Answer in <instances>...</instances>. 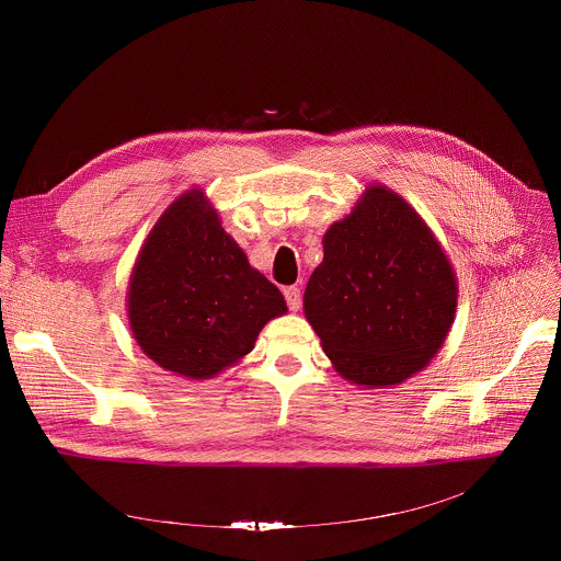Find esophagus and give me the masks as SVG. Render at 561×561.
Here are the masks:
<instances>
[{"instance_id": "1", "label": "esophagus", "mask_w": 561, "mask_h": 561, "mask_svg": "<svg viewBox=\"0 0 561 561\" xmlns=\"http://www.w3.org/2000/svg\"><path fill=\"white\" fill-rule=\"evenodd\" d=\"M284 297H286V304H288V308L293 312H297L301 308V293H299V288H295V286L284 288Z\"/></svg>"}]
</instances>
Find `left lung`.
Listing matches in <instances>:
<instances>
[{
	"label": "left lung",
	"instance_id": "obj_1",
	"mask_svg": "<svg viewBox=\"0 0 561 561\" xmlns=\"http://www.w3.org/2000/svg\"><path fill=\"white\" fill-rule=\"evenodd\" d=\"M304 314L351 383L390 388L424 370L457 310V277L422 215L383 184L322 237Z\"/></svg>",
	"mask_w": 561,
	"mask_h": 561
}]
</instances>
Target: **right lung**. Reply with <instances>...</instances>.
Masks as SVG:
<instances>
[{"mask_svg":"<svg viewBox=\"0 0 561 561\" xmlns=\"http://www.w3.org/2000/svg\"><path fill=\"white\" fill-rule=\"evenodd\" d=\"M286 301L221 228L202 188L159 215L137 253L126 312L133 340L157 366L204 381L244 359Z\"/></svg>","mask_w":561,"mask_h":561,"instance_id":"1","label":"right lung"}]
</instances>
